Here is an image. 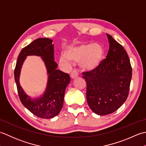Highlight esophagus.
<instances>
[{"label": "esophagus", "mask_w": 146, "mask_h": 146, "mask_svg": "<svg viewBox=\"0 0 146 146\" xmlns=\"http://www.w3.org/2000/svg\"><path fill=\"white\" fill-rule=\"evenodd\" d=\"M78 76V73L76 70H74L72 72H71V75H70L71 78L72 79H75V78H77Z\"/></svg>", "instance_id": "34e87169"}]
</instances>
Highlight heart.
Masks as SVG:
<instances>
[{
    "label": "heart",
    "instance_id": "b5f03b06",
    "mask_svg": "<svg viewBox=\"0 0 146 146\" xmlns=\"http://www.w3.org/2000/svg\"><path fill=\"white\" fill-rule=\"evenodd\" d=\"M104 57L103 47L97 43H82L76 46H70L61 55L59 62L61 65L68 66L70 61H79L82 68L92 70L101 63Z\"/></svg>",
    "mask_w": 146,
    "mask_h": 146
}]
</instances>
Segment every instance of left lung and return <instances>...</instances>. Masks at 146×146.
<instances>
[{"instance_id":"left-lung-1","label":"left lung","mask_w":146,"mask_h":146,"mask_svg":"<svg viewBox=\"0 0 146 146\" xmlns=\"http://www.w3.org/2000/svg\"><path fill=\"white\" fill-rule=\"evenodd\" d=\"M109 50L94 70L83 72L86 82V100L90 109L100 115L116 111L127 98L132 67L123 46L107 34Z\"/></svg>"}]
</instances>
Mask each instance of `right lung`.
I'll return each mask as SVG.
<instances>
[{
    "label": "right lung",
    "instance_id": "add662e5",
    "mask_svg": "<svg viewBox=\"0 0 146 146\" xmlns=\"http://www.w3.org/2000/svg\"><path fill=\"white\" fill-rule=\"evenodd\" d=\"M49 38H38L22 49L19 54L14 70V78L21 103L31 112L42 119H51L60 112L63 107L65 89L70 82L68 73L57 70L54 61V44ZM41 56L44 61L48 75L47 86L44 95L36 99L27 96L19 83L20 69L26 56Z\"/></svg>",
    "mask_w": 146,
    "mask_h": 146
}]
</instances>
